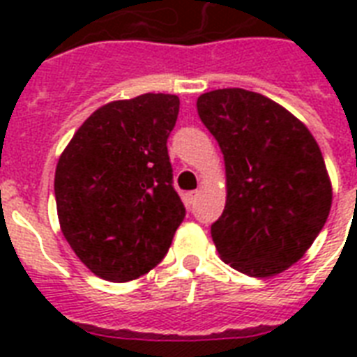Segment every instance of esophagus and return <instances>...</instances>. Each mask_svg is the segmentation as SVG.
<instances>
[{"mask_svg":"<svg viewBox=\"0 0 357 357\" xmlns=\"http://www.w3.org/2000/svg\"><path fill=\"white\" fill-rule=\"evenodd\" d=\"M198 195H200L198 190H192V192H187V195H185V204H187V206H189V207L195 206L196 200H198Z\"/></svg>","mask_w":357,"mask_h":357,"instance_id":"esophagus-1","label":"esophagus"}]
</instances>
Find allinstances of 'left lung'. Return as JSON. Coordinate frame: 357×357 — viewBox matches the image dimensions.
Instances as JSON below:
<instances>
[{"mask_svg":"<svg viewBox=\"0 0 357 357\" xmlns=\"http://www.w3.org/2000/svg\"><path fill=\"white\" fill-rule=\"evenodd\" d=\"M226 165V206L211 226L224 263L271 278L304 257L326 224L332 181L304 122L271 98L218 89L196 102Z\"/></svg>","mask_w":357,"mask_h":357,"instance_id":"left-lung-1","label":"left lung"}]
</instances>
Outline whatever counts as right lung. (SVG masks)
<instances>
[{
    "label": "right lung",
    "mask_w": 357,
    "mask_h": 357,
    "mask_svg": "<svg viewBox=\"0 0 357 357\" xmlns=\"http://www.w3.org/2000/svg\"><path fill=\"white\" fill-rule=\"evenodd\" d=\"M179 98L140 94L105 103L59 157L61 231L81 263L107 282H131L161 263L185 207L172 187L167 139Z\"/></svg>",
    "instance_id": "right-lung-1"
}]
</instances>
